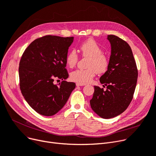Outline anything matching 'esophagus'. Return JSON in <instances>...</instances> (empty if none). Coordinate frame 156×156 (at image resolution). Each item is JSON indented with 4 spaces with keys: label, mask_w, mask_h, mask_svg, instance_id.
I'll use <instances>...</instances> for the list:
<instances>
[{
    "label": "esophagus",
    "mask_w": 156,
    "mask_h": 156,
    "mask_svg": "<svg viewBox=\"0 0 156 156\" xmlns=\"http://www.w3.org/2000/svg\"><path fill=\"white\" fill-rule=\"evenodd\" d=\"M76 85L77 87H80V86H85V84H82V83H76Z\"/></svg>",
    "instance_id": "esophagus-1"
}]
</instances>
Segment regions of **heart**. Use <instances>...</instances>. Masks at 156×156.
<instances>
[{"label": "heart", "instance_id": "obj_1", "mask_svg": "<svg viewBox=\"0 0 156 156\" xmlns=\"http://www.w3.org/2000/svg\"><path fill=\"white\" fill-rule=\"evenodd\" d=\"M80 51L83 57L90 59L86 69H77L73 71L70 78L73 81L86 84L90 82L95 73H104L109 66L108 57L102 54V49L93 39H88L80 45ZM78 55L75 50L70 51L66 55V62L68 66L73 68L76 65L78 61Z\"/></svg>", "mask_w": 156, "mask_h": 156}]
</instances>
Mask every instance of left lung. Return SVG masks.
Returning a JSON list of instances; mask_svg holds the SVG:
<instances>
[{
	"label": "left lung",
	"mask_w": 156,
	"mask_h": 156,
	"mask_svg": "<svg viewBox=\"0 0 156 156\" xmlns=\"http://www.w3.org/2000/svg\"><path fill=\"white\" fill-rule=\"evenodd\" d=\"M111 52L108 70L100 78L103 87L94 86L90 101L92 109L104 119L116 117L123 112L132 101L136 85L138 70L132 48L125 40L108 35Z\"/></svg>",
	"instance_id": "8db88e82"
}]
</instances>
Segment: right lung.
<instances>
[{
	"instance_id": "right-lung-1",
	"label": "right lung",
	"mask_w": 156,
	"mask_h": 156,
	"mask_svg": "<svg viewBox=\"0 0 156 156\" xmlns=\"http://www.w3.org/2000/svg\"><path fill=\"white\" fill-rule=\"evenodd\" d=\"M74 37L46 35L35 40L24 51L20 62V85L30 107L41 115L51 116L67 102L76 84L68 78L66 58ZM55 79L63 81L53 84Z\"/></svg>"
}]
</instances>
